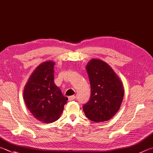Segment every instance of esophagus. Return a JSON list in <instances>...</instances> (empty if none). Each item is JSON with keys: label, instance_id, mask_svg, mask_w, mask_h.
<instances>
[{"label": "esophagus", "instance_id": "1", "mask_svg": "<svg viewBox=\"0 0 153 153\" xmlns=\"http://www.w3.org/2000/svg\"><path fill=\"white\" fill-rule=\"evenodd\" d=\"M75 99H76V96H69L68 97L69 101H72V100H75Z\"/></svg>", "mask_w": 153, "mask_h": 153}]
</instances>
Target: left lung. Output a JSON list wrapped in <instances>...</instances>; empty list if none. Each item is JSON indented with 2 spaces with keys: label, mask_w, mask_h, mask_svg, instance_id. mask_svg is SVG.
<instances>
[{
  "label": "left lung",
  "mask_w": 153,
  "mask_h": 153,
  "mask_svg": "<svg viewBox=\"0 0 153 153\" xmlns=\"http://www.w3.org/2000/svg\"><path fill=\"white\" fill-rule=\"evenodd\" d=\"M91 86L90 98L83 105L89 120L95 123L110 120L120 108L124 88L113 69L103 61L93 59L86 65Z\"/></svg>",
  "instance_id": "obj_1"
}]
</instances>
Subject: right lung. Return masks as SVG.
Instances as JSON below:
<instances>
[{"mask_svg": "<svg viewBox=\"0 0 153 153\" xmlns=\"http://www.w3.org/2000/svg\"><path fill=\"white\" fill-rule=\"evenodd\" d=\"M54 65L51 61L39 65L29 77L23 91L28 110L36 119L44 123L56 121L68 100L55 84Z\"/></svg>", "mask_w": 153, "mask_h": 153, "instance_id": "right-lung-1", "label": "right lung"}]
</instances>
